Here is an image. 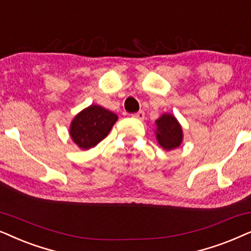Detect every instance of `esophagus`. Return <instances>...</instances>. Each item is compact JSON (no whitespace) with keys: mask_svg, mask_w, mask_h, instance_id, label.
<instances>
[{"mask_svg":"<svg viewBox=\"0 0 251 251\" xmlns=\"http://www.w3.org/2000/svg\"><path fill=\"white\" fill-rule=\"evenodd\" d=\"M132 117H134V118H136V119H140V120L145 119V111H142V110H140L139 112L133 113Z\"/></svg>","mask_w":251,"mask_h":251,"instance_id":"obj_1","label":"esophagus"}]
</instances>
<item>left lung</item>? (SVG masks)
<instances>
[{"label":"left lung","mask_w":251,"mask_h":251,"mask_svg":"<svg viewBox=\"0 0 251 251\" xmlns=\"http://www.w3.org/2000/svg\"><path fill=\"white\" fill-rule=\"evenodd\" d=\"M157 141L165 150L176 149L182 141V129L175 116L164 113L156 120Z\"/></svg>","instance_id":"left-lung-1"}]
</instances>
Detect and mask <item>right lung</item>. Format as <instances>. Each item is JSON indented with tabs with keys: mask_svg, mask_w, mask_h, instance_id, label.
Instances as JSON below:
<instances>
[{
	"mask_svg": "<svg viewBox=\"0 0 251 251\" xmlns=\"http://www.w3.org/2000/svg\"><path fill=\"white\" fill-rule=\"evenodd\" d=\"M117 119L118 117L113 112L93 104L75 117L70 134L80 148H93L109 134Z\"/></svg>",
	"mask_w": 251,
	"mask_h": 251,
	"instance_id": "right-lung-1",
	"label": "right lung"
}]
</instances>
